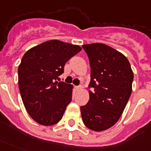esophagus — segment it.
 <instances>
[{
    "instance_id": "obj_1",
    "label": "esophagus",
    "mask_w": 151,
    "mask_h": 151,
    "mask_svg": "<svg viewBox=\"0 0 151 151\" xmlns=\"http://www.w3.org/2000/svg\"><path fill=\"white\" fill-rule=\"evenodd\" d=\"M76 90H80L81 89V86H75Z\"/></svg>"
}]
</instances>
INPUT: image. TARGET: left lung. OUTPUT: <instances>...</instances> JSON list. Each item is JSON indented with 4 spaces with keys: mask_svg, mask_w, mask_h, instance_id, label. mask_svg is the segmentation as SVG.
I'll return each instance as SVG.
<instances>
[{
    "mask_svg": "<svg viewBox=\"0 0 151 151\" xmlns=\"http://www.w3.org/2000/svg\"><path fill=\"white\" fill-rule=\"evenodd\" d=\"M90 65V100L81 106L89 129L102 131L113 127L123 112L132 91L134 73L125 56L101 43L82 45Z\"/></svg>",
    "mask_w": 151,
    "mask_h": 151,
    "instance_id": "obj_1",
    "label": "left lung"
}]
</instances>
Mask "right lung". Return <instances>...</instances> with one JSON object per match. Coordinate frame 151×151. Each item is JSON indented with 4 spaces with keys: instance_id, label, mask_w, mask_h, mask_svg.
<instances>
[{
    "instance_id": "1",
    "label": "right lung",
    "mask_w": 151,
    "mask_h": 151,
    "mask_svg": "<svg viewBox=\"0 0 151 151\" xmlns=\"http://www.w3.org/2000/svg\"><path fill=\"white\" fill-rule=\"evenodd\" d=\"M78 45L51 40L30 49L18 67V84L28 114L43 126L58 123L72 101V85L57 81Z\"/></svg>"
}]
</instances>
